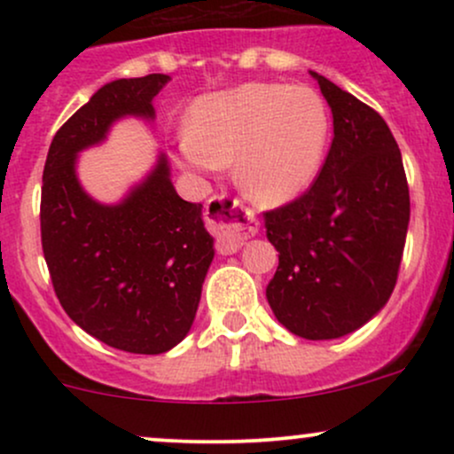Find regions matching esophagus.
<instances>
[{
	"mask_svg": "<svg viewBox=\"0 0 454 454\" xmlns=\"http://www.w3.org/2000/svg\"><path fill=\"white\" fill-rule=\"evenodd\" d=\"M207 222L215 232L220 254H234L258 231V222L239 205V200L217 196L207 205Z\"/></svg>",
	"mask_w": 454,
	"mask_h": 454,
	"instance_id": "esophagus-1",
	"label": "esophagus"
}]
</instances>
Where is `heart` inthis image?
Here are the masks:
<instances>
[{
  "instance_id": "heart-1",
  "label": "heart",
  "mask_w": 454,
  "mask_h": 454,
  "mask_svg": "<svg viewBox=\"0 0 454 454\" xmlns=\"http://www.w3.org/2000/svg\"><path fill=\"white\" fill-rule=\"evenodd\" d=\"M328 111L309 87L245 82L194 102L176 153L194 173H217L234 161L243 194L262 207L299 198L320 173Z\"/></svg>"
}]
</instances>
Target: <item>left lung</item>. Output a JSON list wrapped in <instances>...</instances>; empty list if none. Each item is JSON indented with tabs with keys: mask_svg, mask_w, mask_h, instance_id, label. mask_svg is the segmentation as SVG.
<instances>
[{
	"mask_svg": "<svg viewBox=\"0 0 454 454\" xmlns=\"http://www.w3.org/2000/svg\"><path fill=\"white\" fill-rule=\"evenodd\" d=\"M333 113V143L303 196L264 213L279 267L267 286L278 320L303 340H337L387 305L410 223L397 140L380 114L311 72Z\"/></svg>",
	"mask_w": 454,
	"mask_h": 454,
	"instance_id": "8db88e82",
	"label": "left lung"
}]
</instances>
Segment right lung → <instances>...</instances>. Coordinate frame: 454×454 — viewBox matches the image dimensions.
<instances>
[{"label": "right lung", "mask_w": 454, "mask_h": 454, "mask_svg": "<svg viewBox=\"0 0 454 454\" xmlns=\"http://www.w3.org/2000/svg\"><path fill=\"white\" fill-rule=\"evenodd\" d=\"M166 74L119 78L57 129L43 175L40 231L57 299L82 331L132 354H161L190 333L211 267L202 205L176 194L164 153L119 205L82 190L76 155L117 119H153Z\"/></svg>", "instance_id": "right-lung-1"}]
</instances>
